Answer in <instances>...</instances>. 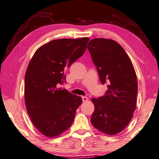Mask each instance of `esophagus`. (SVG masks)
<instances>
[{
    "label": "esophagus",
    "instance_id": "1",
    "mask_svg": "<svg viewBox=\"0 0 159 159\" xmlns=\"http://www.w3.org/2000/svg\"><path fill=\"white\" fill-rule=\"evenodd\" d=\"M82 101L84 102H85L88 100V98L86 96H82Z\"/></svg>",
    "mask_w": 159,
    "mask_h": 159
}]
</instances>
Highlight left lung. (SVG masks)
<instances>
[{"label":"left lung","instance_id":"left-lung-1","mask_svg":"<svg viewBox=\"0 0 159 159\" xmlns=\"http://www.w3.org/2000/svg\"><path fill=\"white\" fill-rule=\"evenodd\" d=\"M87 48L101 83L108 84L104 96L92 99L95 110L91 124L101 132L116 135L129 123L136 109V72L127 54L116 41L94 39Z\"/></svg>","mask_w":159,"mask_h":159}]
</instances>
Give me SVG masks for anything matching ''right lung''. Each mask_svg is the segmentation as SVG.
Instances as JSON below:
<instances>
[{
    "label": "right lung",
    "instance_id": "obj_1",
    "mask_svg": "<svg viewBox=\"0 0 159 159\" xmlns=\"http://www.w3.org/2000/svg\"><path fill=\"white\" fill-rule=\"evenodd\" d=\"M89 38L52 40L41 46L25 75V102L35 127L44 136L60 135L73 124L82 98L59 88L65 71L86 51Z\"/></svg>",
    "mask_w": 159,
    "mask_h": 159
}]
</instances>
